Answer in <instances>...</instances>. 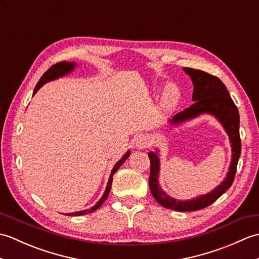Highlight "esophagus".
Wrapping results in <instances>:
<instances>
[{"instance_id":"34e87169","label":"esophagus","mask_w":259,"mask_h":259,"mask_svg":"<svg viewBox=\"0 0 259 259\" xmlns=\"http://www.w3.org/2000/svg\"><path fill=\"white\" fill-rule=\"evenodd\" d=\"M152 142H153V139H152L151 136L142 135V136L139 137L138 139H137L136 145H137V147L139 148V149H146V148L150 147L152 145Z\"/></svg>"}]
</instances>
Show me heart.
<instances>
[{"label":"heart","mask_w":259,"mask_h":259,"mask_svg":"<svg viewBox=\"0 0 259 259\" xmlns=\"http://www.w3.org/2000/svg\"><path fill=\"white\" fill-rule=\"evenodd\" d=\"M171 95H172V88L169 87L168 89H167V96L168 97H171Z\"/></svg>","instance_id":"1"}]
</instances>
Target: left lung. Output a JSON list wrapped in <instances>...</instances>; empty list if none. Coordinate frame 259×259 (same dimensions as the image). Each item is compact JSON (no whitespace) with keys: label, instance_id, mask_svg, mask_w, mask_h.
Masks as SVG:
<instances>
[{"label":"left lung","instance_id":"1","mask_svg":"<svg viewBox=\"0 0 259 259\" xmlns=\"http://www.w3.org/2000/svg\"><path fill=\"white\" fill-rule=\"evenodd\" d=\"M184 70L187 74H189L192 83H194L192 100L195 102L189 108H186L184 111L174 115L171 123L184 122L186 120L196 118L197 115L201 113L213 114L214 117L221 121L229 136L233 150L232 163H230L227 177L225 178V180L216 189H213L211 192H209V194L205 196L197 197L196 199L181 201L170 198L159 187V158L156 152L150 151L148 153L150 159L149 188L153 198L162 207L177 211H195L198 210V209L206 208L209 205H211L225 191L229 189L230 186L234 183L241 151V142L239 136V113L233 99L229 96L226 85L223 83L221 79L201 70L191 68H184Z\"/></svg>","mask_w":259,"mask_h":259}]
</instances>
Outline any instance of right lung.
<instances>
[{"label":"right lung","mask_w":259,"mask_h":259,"mask_svg":"<svg viewBox=\"0 0 259 259\" xmlns=\"http://www.w3.org/2000/svg\"><path fill=\"white\" fill-rule=\"evenodd\" d=\"M74 68V63L73 62H59L57 64L52 65V67L49 69L47 72H45V74H43L41 76L40 81L37 82V84L35 85V89H34V92H33V95H35V92L40 89V88L47 83V82L51 81V80H54V79H58L59 76H63L64 74L69 73L70 71H72ZM130 156V151H126L125 155L120 159V160L114 164V167L112 169L111 171V175H110V178H109V181H108V185H107V188H106V191H104L103 196L101 197V199L99 200L95 206H93L92 208L90 209H85V210H82V211H76V212H71V213H65L68 214V216H81V214H85V213H89V212H92L97 210V209L100 207L102 203L104 202V200L107 199V197L109 196V192H110V189H111V185H112V176L115 174V171L121 167V164H122L126 159H128V157Z\"/></svg>","instance_id":"add662e5"}]
</instances>
